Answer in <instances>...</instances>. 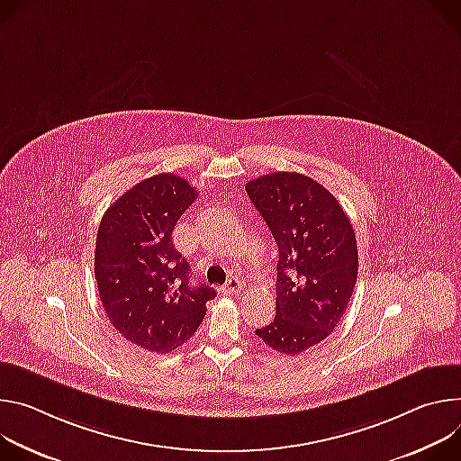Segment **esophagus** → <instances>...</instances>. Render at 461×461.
Segmentation results:
<instances>
[{"mask_svg":"<svg viewBox=\"0 0 461 461\" xmlns=\"http://www.w3.org/2000/svg\"><path fill=\"white\" fill-rule=\"evenodd\" d=\"M241 289H243L241 280L236 278V276H232V278H229L227 284L223 285V294H229V296H230V294H238Z\"/></svg>","mask_w":461,"mask_h":461,"instance_id":"34e87169","label":"esophagus"}]
</instances>
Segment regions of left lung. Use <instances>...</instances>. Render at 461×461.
I'll list each match as a JSON object with an SVG mask.
<instances>
[{
	"label": "left lung",
	"mask_w": 461,
	"mask_h": 461,
	"mask_svg": "<svg viewBox=\"0 0 461 461\" xmlns=\"http://www.w3.org/2000/svg\"><path fill=\"white\" fill-rule=\"evenodd\" d=\"M245 192L276 247V317L257 335L284 355L324 340L340 322L359 271L353 227L337 197L315 179L275 172Z\"/></svg>",
	"instance_id": "left-lung-1"
}]
</instances>
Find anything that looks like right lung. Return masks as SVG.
Instances as JSON below:
<instances>
[{"label": "right lung", "mask_w": 461, "mask_h": 461, "mask_svg": "<svg viewBox=\"0 0 461 461\" xmlns=\"http://www.w3.org/2000/svg\"><path fill=\"white\" fill-rule=\"evenodd\" d=\"M197 190L174 174H158L122 194L100 220L95 278L113 328L131 344L167 353L186 342L216 296L194 287L190 266L172 230Z\"/></svg>", "instance_id": "obj_1"}]
</instances>
